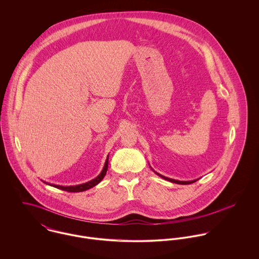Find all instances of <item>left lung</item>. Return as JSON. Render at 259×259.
Masks as SVG:
<instances>
[{"label": "left lung", "mask_w": 259, "mask_h": 259, "mask_svg": "<svg viewBox=\"0 0 259 259\" xmlns=\"http://www.w3.org/2000/svg\"><path fill=\"white\" fill-rule=\"evenodd\" d=\"M157 176H159V177H161L162 179H164V180H166V181H168V182H171V183H175V184H178V185H190V184H193V183H195L196 181H191V182H180V181H176V180H172V179H168V178H165V177H163V176H161V175H158V174H156Z\"/></svg>", "instance_id": "8db88e82"}]
</instances>
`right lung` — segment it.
<instances>
[{
    "label": "right lung",
    "instance_id": "obj_1",
    "mask_svg": "<svg viewBox=\"0 0 259 259\" xmlns=\"http://www.w3.org/2000/svg\"><path fill=\"white\" fill-rule=\"evenodd\" d=\"M108 164H109V157L107 158L106 160V163H105V166H104V169L103 171L100 174V176L98 178H96L95 180L89 182V183H85V184H82V185H74V186H61V185H50L57 187V188H60L62 190H65V191H69V192H79V191H84L87 189H90L92 187H94L95 185L100 184L102 182V180L105 178L106 174H107V170H108Z\"/></svg>",
    "mask_w": 259,
    "mask_h": 259
}]
</instances>
